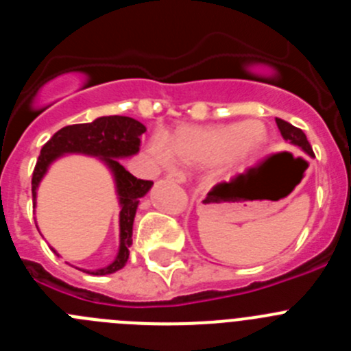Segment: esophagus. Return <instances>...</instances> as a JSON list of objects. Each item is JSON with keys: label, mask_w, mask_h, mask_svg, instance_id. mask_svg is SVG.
Instances as JSON below:
<instances>
[{"label": "esophagus", "mask_w": 351, "mask_h": 351, "mask_svg": "<svg viewBox=\"0 0 351 351\" xmlns=\"http://www.w3.org/2000/svg\"><path fill=\"white\" fill-rule=\"evenodd\" d=\"M169 179H172V181L182 184V182H186V173L179 172V170H172V172L169 173Z\"/></svg>", "instance_id": "34e87169"}]
</instances>
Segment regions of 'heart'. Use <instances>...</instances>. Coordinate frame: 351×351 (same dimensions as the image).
Returning <instances> with one entry per match:
<instances>
[{"label":"heart","instance_id":"b5f03b06","mask_svg":"<svg viewBox=\"0 0 351 351\" xmlns=\"http://www.w3.org/2000/svg\"><path fill=\"white\" fill-rule=\"evenodd\" d=\"M269 133L258 119L213 126H182L170 141L169 135L156 132L149 141V154L158 165L169 167L176 153L191 163L225 161L226 165H241L265 147Z\"/></svg>","mask_w":351,"mask_h":351}]
</instances>
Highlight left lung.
Masks as SVG:
<instances>
[{
    "instance_id": "left-lung-1",
    "label": "left lung",
    "mask_w": 351,
    "mask_h": 351,
    "mask_svg": "<svg viewBox=\"0 0 351 351\" xmlns=\"http://www.w3.org/2000/svg\"><path fill=\"white\" fill-rule=\"evenodd\" d=\"M276 125H278V130L281 132V137H283V141L287 142V144L293 145V147L300 149V151L308 154V156L315 158L311 145H309L308 138H306L302 130L295 128V126L290 125L288 121L280 119V117H276Z\"/></svg>"
}]
</instances>
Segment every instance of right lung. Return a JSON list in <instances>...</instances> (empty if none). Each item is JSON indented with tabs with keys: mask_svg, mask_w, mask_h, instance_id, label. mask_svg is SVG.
I'll return each mask as SVG.
<instances>
[{
	"mask_svg": "<svg viewBox=\"0 0 351 351\" xmlns=\"http://www.w3.org/2000/svg\"><path fill=\"white\" fill-rule=\"evenodd\" d=\"M145 126L141 121L126 116H101L91 123L64 126L52 135L51 141L43 145L36 161L31 191H33V207H36V195L42 179L47 176L54 161L68 154H84L98 158L105 169L110 172L116 188L117 204H119V247L112 262L105 267L84 272L95 276L114 274L128 262L130 246H132L133 221L137 214L138 200L153 188L151 181H142L121 165L119 160L132 158L138 153L141 137L145 133ZM56 251V250H54Z\"/></svg>",
	"mask_w": 351,
	"mask_h": 351,
	"instance_id": "1",
	"label": "right lung"
}]
</instances>
